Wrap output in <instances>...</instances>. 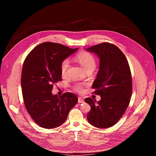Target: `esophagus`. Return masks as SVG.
Segmentation results:
<instances>
[{
    "mask_svg": "<svg viewBox=\"0 0 156 156\" xmlns=\"http://www.w3.org/2000/svg\"><path fill=\"white\" fill-rule=\"evenodd\" d=\"M78 103H83V102H84V99H83L82 98L78 97Z\"/></svg>",
    "mask_w": 156,
    "mask_h": 156,
    "instance_id": "obj_1",
    "label": "esophagus"
}]
</instances>
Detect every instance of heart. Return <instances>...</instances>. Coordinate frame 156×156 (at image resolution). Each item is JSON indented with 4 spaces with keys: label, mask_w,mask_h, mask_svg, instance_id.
I'll return each instance as SVG.
<instances>
[{
    "label": "heart",
    "mask_w": 156,
    "mask_h": 156,
    "mask_svg": "<svg viewBox=\"0 0 156 156\" xmlns=\"http://www.w3.org/2000/svg\"><path fill=\"white\" fill-rule=\"evenodd\" d=\"M76 60L80 63L85 72L87 70H92L96 68V61L95 57L91 53L82 51L78 53L75 56ZM69 67V61L68 59H64L62 61L60 66V72L62 76H65L67 74V71ZM74 90L79 93L83 91V85L81 84H76L74 87Z\"/></svg>",
    "instance_id": "obj_1"
}]
</instances>
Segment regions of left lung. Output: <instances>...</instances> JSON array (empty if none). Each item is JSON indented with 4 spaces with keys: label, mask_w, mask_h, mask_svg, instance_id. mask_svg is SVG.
Segmentation results:
<instances>
[{
    "label": "left lung",
    "mask_w": 156,
    "mask_h": 156,
    "mask_svg": "<svg viewBox=\"0 0 156 156\" xmlns=\"http://www.w3.org/2000/svg\"><path fill=\"white\" fill-rule=\"evenodd\" d=\"M97 54L100 59L99 70L92 87L101 99L91 98L84 101L91 110L87 119L99 128L112 126L123 116L131 99L132 78L127 59L121 50L108 42H103L86 49Z\"/></svg>",
    "instance_id": "left-lung-1"
}]
</instances>
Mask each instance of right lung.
Listing matches in <instances>:
<instances>
[{
    "instance_id": "right-lung-1",
    "label": "right lung",
    "mask_w": 156,
    "mask_h": 156,
    "mask_svg": "<svg viewBox=\"0 0 156 156\" xmlns=\"http://www.w3.org/2000/svg\"><path fill=\"white\" fill-rule=\"evenodd\" d=\"M78 49L58 43L43 42L34 48L24 61L21 85L25 106L33 120L42 128L60 126L77 104L78 97L72 93L58 96L51 91L54 84L62 80V61Z\"/></svg>"
}]
</instances>
